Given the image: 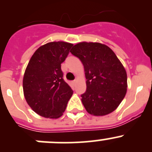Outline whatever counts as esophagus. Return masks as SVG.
I'll use <instances>...</instances> for the list:
<instances>
[{"label":"esophagus","mask_w":152,"mask_h":152,"mask_svg":"<svg viewBox=\"0 0 152 152\" xmlns=\"http://www.w3.org/2000/svg\"><path fill=\"white\" fill-rule=\"evenodd\" d=\"M73 85H76V80H75V81H73Z\"/></svg>","instance_id":"34e87169"}]
</instances>
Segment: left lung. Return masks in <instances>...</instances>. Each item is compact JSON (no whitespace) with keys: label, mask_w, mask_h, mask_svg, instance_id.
<instances>
[{"label":"left lung","mask_w":152,"mask_h":152,"mask_svg":"<svg viewBox=\"0 0 152 152\" xmlns=\"http://www.w3.org/2000/svg\"><path fill=\"white\" fill-rule=\"evenodd\" d=\"M70 52L79 58L85 69L87 90L82 102L89 114L104 116L121 103L127 90V74L110 48L100 42H81Z\"/></svg>","instance_id":"1"}]
</instances>
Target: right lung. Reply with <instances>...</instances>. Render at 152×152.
<instances>
[{"label": "right lung", "mask_w": 152, "mask_h": 152, "mask_svg": "<svg viewBox=\"0 0 152 152\" xmlns=\"http://www.w3.org/2000/svg\"><path fill=\"white\" fill-rule=\"evenodd\" d=\"M72 46V43L63 41L48 42L37 49L26 68L23 79L25 99L42 117H61L73 95L61 70V64Z\"/></svg>", "instance_id": "1"}]
</instances>
